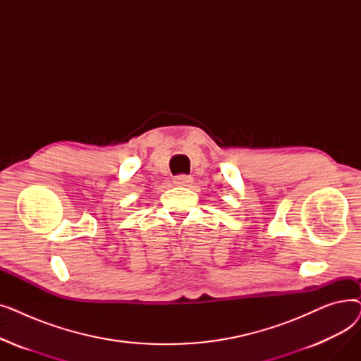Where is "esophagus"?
<instances>
[{"label": "esophagus", "instance_id": "esophagus-1", "mask_svg": "<svg viewBox=\"0 0 361 361\" xmlns=\"http://www.w3.org/2000/svg\"><path fill=\"white\" fill-rule=\"evenodd\" d=\"M190 183H192V177L184 176V174L177 176V177L174 178V184L178 185V187H187V185H190Z\"/></svg>", "mask_w": 361, "mask_h": 361}]
</instances>
